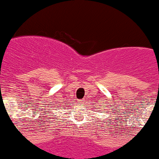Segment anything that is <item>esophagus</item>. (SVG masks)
<instances>
[{
  "mask_svg": "<svg viewBox=\"0 0 159 159\" xmlns=\"http://www.w3.org/2000/svg\"><path fill=\"white\" fill-rule=\"evenodd\" d=\"M78 102H81V103H82V100H78Z\"/></svg>",
  "mask_w": 159,
  "mask_h": 159,
  "instance_id": "obj_1",
  "label": "esophagus"
}]
</instances>
